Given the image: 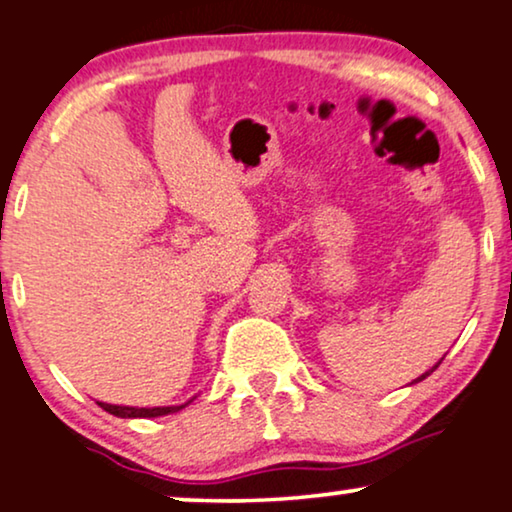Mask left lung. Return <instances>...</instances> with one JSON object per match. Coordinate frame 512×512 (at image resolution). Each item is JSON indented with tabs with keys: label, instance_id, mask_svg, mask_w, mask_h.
<instances>
[{
	"label": "left lung",
	"instance_id": "left-lung-1",
	"mask_svg": "<svg viewBox=\"0 0 512 512\" xmlns=\"http://www.w3.org/2000/svg\"><path fill=\"white\" fill-rule=\"evenodd\" d=\"M439 364H442V361H439ZM439 364H437V366H439ZM437 366H435V368H437ZM435 368H432V371H435ZM432 371H428V373H425V375H430ZM425 375H420V378L416 380V383H420V380H423V378H425Z\"/></svg>",
	"mask_w": 512,
	"mask_h": 512
}]
</instances>
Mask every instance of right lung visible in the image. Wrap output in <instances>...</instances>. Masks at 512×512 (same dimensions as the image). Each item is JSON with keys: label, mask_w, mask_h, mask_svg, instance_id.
Returning a JSON list of instances; mask_svg holds the SVG:
<instances>
[{"label": "right lung", "mask_w": 512, "mask_h": 512, "mask_svg": "<svg viewBox=\"0 0 512 512\" xmlns=\"http://www.w3.org/2000/svg\"><path fill=\"white\" fill-rule=\"evenodd\" d=\"M99 406L103 411L113 413V416H118V418H158V416H167V413H177L184 409L186 404L155 406V409H137V406H115V404H103V401H99Z\"/></svg>", "instance_id": "1"}]
</instances>
